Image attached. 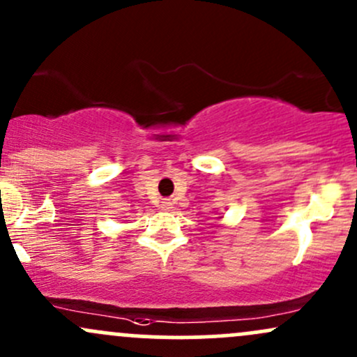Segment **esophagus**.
Returning a JSON list of instances; mask_svg holds the SVG:
<instances>
[{
    "label": "esophagus",
    "instance_id": "esophagus-1",
    "mask_svg": "<svg viewBox=\"0 0 357 357\" xmlns=\"http://www.w3.org/2000/svg\"><path fill=\"white\" fill-rule=\"evenodd\" d=\"M172 206V203L169 202V199H164V202H160V208L162 210H169Z\"/></svg>",
    "mask_w": 357,
    "mask_h": 357
}]
</instances>
